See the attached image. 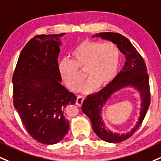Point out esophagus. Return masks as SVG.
Listing matches in <instances>:
<instances>
[{"mask_svg":"<svg viewBox=\"0 0 161 161\" xmlns=\"http://www.w3.org/2000/svg\"><path fill=\"white\" fill-rule=\"evenodd\" d=\"M83 101H84V97H83L82 96H78L77 97L76 101H75V104H76L77 106H81L82 105Z\"/></svg>","mask_w":161,"mask_h":161,"instance_id":"1","label":"esophagus"}]
</instances>
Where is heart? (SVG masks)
<instances>
[{
    "label": "heart",
    "mask_w": 161,
    "mask_h": 161,
    "mask_svg": "<svg viewBox=\"0 0 161 161\" xmlns=\"http://www.w3.org/2000/svg\"><path fill=\"white\" fill-rule=\"evenodd\" d=\"M71 61H63L59 65L61 78L73 92H78L84 82L88 81L85 91L90 92L95 88H105L117 74L120 53L111 42L96 41L81 42L71 54Z\"/></svg>",
    "instance_id": "b5f03b06"
}]
</instances>
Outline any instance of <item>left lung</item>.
I'll return each instance as SVG.
<instances>
[{
	"label": "left lung",
	"instance_id": "obj_1",
	"mask_svg": "<svg viewBox=\"0 0 161 161\" xmlns=\"http://www.w3.org/2000/svg\"><path fill=\"white\" fill-rule=\"evenodd\" d=\"M95 36L117 44V47L125 56L126 61L121 72L109 86L100 92L87 97L82 103V110L90 119L93 130L100 139L108 142L117 143L133 136L142 125L151 103L149 77L144 59L128 39L121 34L113 32L100 33L94 36ZM127 85H132L140 91L142 97V107L141 117L135 127L127 135H120L112 133L105 128L99 114L102 107L111 94Z\"/></svg>",
	"mask_w": 161,
	"mask_h": 161
}]
</instances>
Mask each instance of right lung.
<instances>
[{
	"mask_svg": "<svg viewBox=\"0 0 161 161\" xmlns=\"http://www.w3.org/2000/svg\"><path fill=\"white\" fill-rule=\"evenodd\" d=\"M65 33L36 35L21 52L13 75V105L25 130L46 145L58 143L69 130L64 115L76 97L61 84L58 57Z\"/></svg>",
	"mask_w": 161,
	"mask_h": 161,
	"instance_id": "add662e5",
	"label": "right lung"
}]
</instances>
